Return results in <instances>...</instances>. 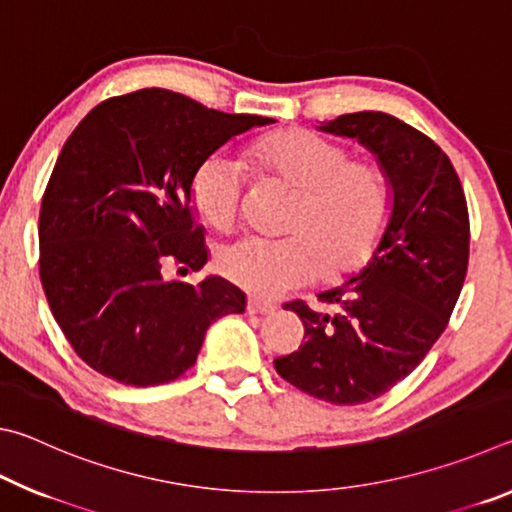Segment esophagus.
I'll list each match as a JSON object with an SVG mask.
<instances>
[{
	"mask_svg": "<svg viewBox=\"0 0 512 512\" xmlns=\"http://www.w3.org/2000/svg\"><path fill=\"white\" fill-rule=\"evenodd\" d=\"M246 311H248V314H262V316H266V314H273L275 305H273V302H264V300H259V298H250L248 305H246Z\"/></svg>",
	"mask_w": 512,
	"mask_h": 512,
	"instance_id": "esophagus-1",
	"label": "esophagus"
}]
</instances>
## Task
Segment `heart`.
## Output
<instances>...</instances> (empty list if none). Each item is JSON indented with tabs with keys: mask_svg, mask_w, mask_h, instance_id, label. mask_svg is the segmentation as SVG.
<instances>
[{
	"mask_svg": "<svg viewBox=\"0 0 512 512\" xmlns=\"http://www.w3.org/2000/svg\"><path fill=\"white\" fill-rule=\"evenodd\" d=\"M250 158L259 176L298 194L287 239H239L219 255L221 273L259 298H275L320 275L343 277L368 262L391 221V183L375 160H350L345 146L289 128L259 140ZM246 173L230 155L198 164L189 194L216 230H230L241 207Z\"/></svg>",
	"mask_w": 512,
	"mask_h": 512,
	"instance_id": "obj_1",
	"label": "heart"
}]
</instances>
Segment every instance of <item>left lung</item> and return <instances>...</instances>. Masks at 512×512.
I'll return each mask as SVG.
<instances>
[{"instance_id":"obj_1","label":"left lung","mask_w":512,"mask_h":512,"mask_svg":"<svg viewBox=\"0 0 512 512\" xmlns=\"http://www.w3.org/2000/svg\"><path fill=\"white\" fill-rule=\"evenodd\" d=\"M352 137L391 183L393 210L370 262L318 300L332 314L287 302L305 343L275 359L282 379L329 404H366L402 381L445 332L470 257V216L443 149L386 112H352L318 126Z\"/></svg>"}]
</instances>
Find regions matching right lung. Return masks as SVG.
<instances>
[{
    "mask_svg": "<svg viewBox=\"0 0 512 512\" xmlns=\"http://www.w3.org/2000/svg\"><path fill=\"white\" fill-rule=\"evenodd\" d=\"M273 121L144 88L101 101L67 137L42 196L40 280L92 370L126 386L167 384L194 366L216 318L246 309V293L219 275L194 287L162 271L207 262L189 194L198 164Z\"/></svg>",
    "mask_w": 512,
    "mask_h": 512,
    "instance_id": "add662e5",
    "label": "right lung"
}]
</instances>
